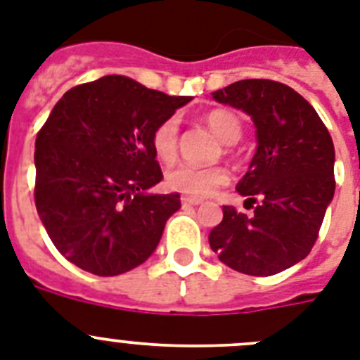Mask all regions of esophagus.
<instances>
[{
    "label": "esophagus",
    "mask_w": 360,
    "mask_h": 360,
    "mask_svg": "<svg viewBox=\"0 0 360 360\" xmlns=\"http://www.w3.org/2000/svg\"><path fill=\"white\" fill-rule=\"evenodd\" d=\"M181 203H183V205H192V207H195V205H201V199L190 198V195H183V198H181Z\"/></svg>",
    "instance_id": "1"
}]
</instances>
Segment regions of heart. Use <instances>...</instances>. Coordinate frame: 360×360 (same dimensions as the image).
I'll use <instances>...</instances> for the list:
<instances>
[{"mask_svg":"<svg viewBox=\"0 0 360 360\" xmlns=\"http://www.w3.org/2000/svg\"><path fill=\"white\" fill-rule=\"evenodd\" d=\"M207 124L225 144H234L241 137V122L236 115L226 110H216L207 115ZM179 120L168 117L152 134V148L162 162H172L177 157ZM229 181L221 166L177 165L166 172V185L190 198H207Z\"/></svg>","mask_w":360,"mask_h":360,"instance_id":"1","label":"heart"}]
</instances>
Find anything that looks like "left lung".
<instances>
[{
  "label": "left lung",
  "mask_w": 360,
  "mask_h": 360,
  "mask_svg": "<svg viewBox=\"0 0 360 360\" xmlns=\"http://www.w3.org/2000/svg\"><path fill=\"white\" fill-rule=\"evenodd\" d=\"M212 98L245 111L256 128V153L236 190L259 205L255 214L223 207L208 234L210 249L238 273L271 276L306 258L335 194V148L315 108L274 80H240Z\"/></svg>",
  "instance_id": "8db88e82"
}]
</instances>
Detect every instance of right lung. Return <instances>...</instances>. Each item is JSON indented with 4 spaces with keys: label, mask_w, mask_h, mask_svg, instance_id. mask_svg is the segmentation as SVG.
Wrapping results in <instances>:
<instances>
[{
    "label": "right lung",
    "mask_w": 360,
    "mask_h": 360,
    "mask_svg": "<svg viewBox=\"0 0 360 360\" xmlns=\"http://www.w3.org/2000/svg\"><path fill=\"white\" fill-rule=\"evenodd\" d=\"M192 96H168L110 75L69 89L36 137V210L60 255L96 276L144 264L179 194L162 179L153 129Z\"/></svg>",
    "instance_id": "obj_1"
}]
</instances>
